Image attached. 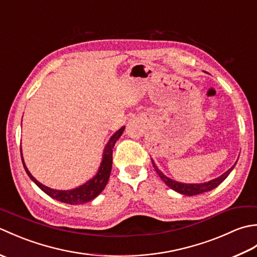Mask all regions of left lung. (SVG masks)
Returning a JSON list of instances; mask_svg holds the SVG:
<instances>
[{"instance_id": "8db88e82", "label": "left lung", "mask_w": 257, "mask_h": 257, "mask_svg": "<svg viewBox=\"0 0 257 257\" xmlns=\"http://www.w3.org/2000/svg\"><path fill=\"white\" fill-rule=\"evenodd\" d=\"M152 161V165H154V168L155 170L157 171V173L159 174V177L161 178V180L163 182H165L169 188L177 191V192L181 193V194H184V195H196V194H200V193H203V192H207V191H211L214 188H216L217 185L221 184L224 180L227 178L228 174H230V172L233 170L234 167H235V165H234L233 167H231L230 169L226 172H224L222 174V176H220L219 178H216L214 180H211V181L209 182H204V183H194V184H187V183H181V182H178V181H174V180L170 179L166 177L165 174H163L159 169H158V167L156 166V163L154 162V160L151 159Z\"/></svg>"}]
</instances>
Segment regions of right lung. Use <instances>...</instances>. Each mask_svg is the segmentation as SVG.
<instances>
[{
    "mask_svg": "<svg viewBox=\"0 0 257 257\" xmlns=\"http://www.w3.org/2000/svg\"><path fill=\"white\" fill-rule=\"evenodd\" d=\"M123 130H124V127H121L118 132H116L111 136L110 139H109L108 144L105 147V150H103L102 160H101L99 169H98V172L96 173V176L92 179H90L89 181L84 183L83 185H80V187L75 188L73 190L62 191V190H54L48 187H45L44 184L38 182L37 180L32 176L31 172L27 170L23 160V157H22V162H23L25 171L27 174H29V177L31 178L32 181L34 182L42 191H44L47 195H50L51 198L55 199L57 201L64 202V203H67V204H73V205L83 204V203H86V202L94 200L96 196L99 195L101 193V191L105 189L109 180V176H110V172H111L113 146L116 144V141L120 138V136L122 135Z\"/></svg>",
    "mask_w": 257,
    "mask_h": 257,
    "instance_id": "add662e5",
    "label": "right lung"
}]
</instances>
